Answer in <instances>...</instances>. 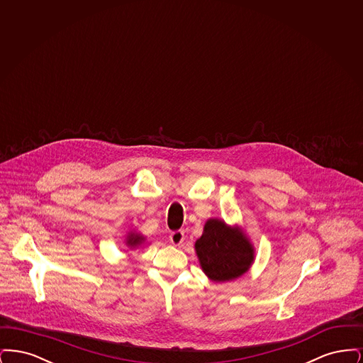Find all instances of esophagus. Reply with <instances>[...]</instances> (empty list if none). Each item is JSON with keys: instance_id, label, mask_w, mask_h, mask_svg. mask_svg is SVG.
<instances>
[{"instance_id": "obj_1", "label": "esophagus", "mask_w": 363, "mask_h": 363, "mask_svg": "<svg viewBox=\"0 0 363 363\" xmlns=\"http://www.w3.org/2000/svg\"><path fill=\"white\" fill-rule=\"evenodd\" d=\"M170 241L175 246H179L182 242L185 241V234L184 231H174L170 234Z\"/></svg>"}]
</instances>
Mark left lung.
Wrapping results in <instances>:
<instances>
[{
	"label": "left lung",
	"mask_w": 363,
	"mask_h": 363,
	"mask_svg": "<svg viewBox=\"0 0 363 363\" xmlns=\"http://www.w3.org/2000/svg\"><path fill=\"white\" fill-rule=\"evenodd\" d=\"M201 269L213 281H230L249 271L255 247L240 227L209 219L194 245Z\"/></svg>",
	"instance_id": "left-lung-1"
}]
</instances>
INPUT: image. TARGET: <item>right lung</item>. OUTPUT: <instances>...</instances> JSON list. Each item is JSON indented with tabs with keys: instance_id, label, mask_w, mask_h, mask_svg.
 Returning <instances> with one entry per match:
<instances>
[{
	"instance_id": "1",
	"label": "right lung",
	"mask_w": 363,
	"mask_h": 363,
	"mask_svg": "<svg viewBox=\"0 0 363 363\" xmlns=\"http://www.w3.org/2000/svg\"><path fill=\"white\" fill-rule=\"evenodd\" d=\"M144 242V237L136 234V233H129L126 235V246H129L130 249L132 247H138V245H141Z\"/></svg>"
}]
</instances>
